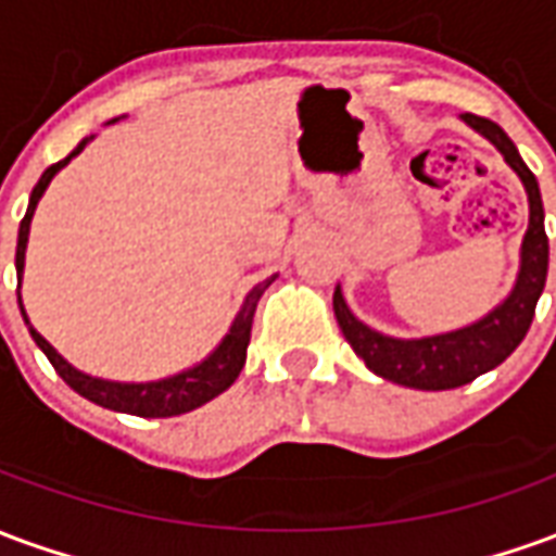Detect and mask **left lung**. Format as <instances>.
Instances as JSON below:
<instances>
[{"instance_id": "left-lung-1", "label": "left lung", "mask_w": 556, "mask_h": 556, "mask_svg": "<svg viewBox=\"0 0 556 556\" xmlns=\"http://www.w3.org/2000/svg\"><path fill=\"white\" fill-rule=\"evenodd\" d=\"M462 118L501 148L506 163L518 172V178L527 187L530 226H527L525 243H521V274H518L513 294L477 325L429 339L381 337L351 315L342 301V291L337 289L333 294V313H337L339 327L354 354L363 357V363L375 375H381L393 384L414 387V390H453V387L470 384L482 372L501 366L521 345V339L533 325L536 301L545 289V277H548V235H545V211H542L536 175L527 169L518 148L503 134L501 125L473 113H465Z\"/></svg>"}]
</instances>
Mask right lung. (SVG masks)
<instances>
[{
	"label": "right lung",
	"instance_id": "add662e5",
	"mask_svg": "<svg viewBox=\"0 0 556 556\" xmlns=\"http://www.w3.org/2000/svg\"><path fill=\"white\" fill-rule=\"evenodd\" d=\"M89 139H83L65 160H59L53 163L50 169L43 172L41 181L35 184V190H31L29 199V211H26V217L20 223V235H17V277L23 274V258H26V241H29V223L31 214H35V205H38V199L47 190V184L53 181V175L62 166H65L67 160L77 157L79 151L86 148ZM274 282V277L265 279V282H258L250 294H247V301H243L241 313L235 318V325L226 333V339L219 342V349L207 357L205 363H199L195 369L190 372L175 375V378H166V381H154V384H115V381H101V378H91V375L77 372L71 363H65L55 349L47 342V339L29 325V318H26V325H29L31 339L38 342V349L47 354V361L53 363V369L62 378H65V384L71 390H77L79 396H86L94 405H101V408L110 410H122V414H134V417H178V414H187V410L199 408V405H205L214 396H219L223 390H229L235 384V378L241 375L243 363H247V345H250V330H253V315L255 306L262 301V294L265 289ZM20 301V294H17ZM23 309V306H20Z\"/></svg>",
	"mask_w": 556,
	"mask_h": 556
}]
</instances>
